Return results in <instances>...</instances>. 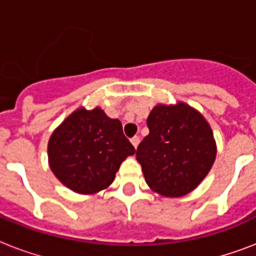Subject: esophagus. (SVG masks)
Returning a JSON list of instances; mask_svg holds the SVG:
<instances>
[{
    "label": "esophagus",
    "mask_w": 256,
    "mask_h": 256,
    "mask_svg": "<svg viewBox=\"0 0 256 256\" xmlns=\"http://www.w3.org/2000/svg\"><path fill=\"white\" fill-rule=\"evenodd\" d=\"M132 140V146H134V148H138V144H140V136H132V140Z\"/></svg>",
    "instance_id": "esophagus-1"
}]
</instances>
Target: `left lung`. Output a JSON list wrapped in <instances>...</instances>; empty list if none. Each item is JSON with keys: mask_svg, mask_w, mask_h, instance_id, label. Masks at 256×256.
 <instances>
[{"mask_svg": "<svg viewBox=\"0 0 256 256\" xmlns=\"http://www.w3.org/2000/svg\"><path fill=\"white\" fill-rule=\"evenodd\" d=\"M150 130L136 148L146 182L164 196H182L202 182L216 156L206 120L186 104H158L148 118Z\"/></svg>", "mask_w": 256, "mask_h": 256, "instance_id": "left-lung-1", "label": "left lung"}]
</instances>
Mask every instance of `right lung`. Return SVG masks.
Wrapping results in <instances>:
<instances>
[{
	"label": "right lung",
	"instance_id": "right-lung-1",
	"mask_svg": "<svg viewBox=\"0 0 256 256\" xmlns=\"http://www.w3.org/2000/svg\"><path fill=\"white\" fill-rule=\"evenodd\" d=\"M49 162L56 176L76 192L92 194L116 178L122 160L136 148L124 136L122 124L100 108H78L53 132Z\"/></svg>",
	"mask_w": 256,
	"mask_h": 256
}]
</instances>
